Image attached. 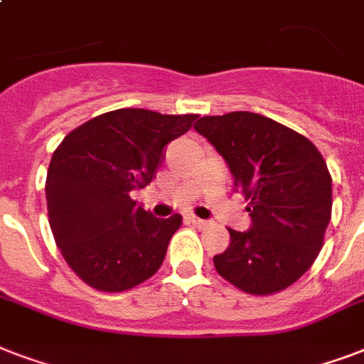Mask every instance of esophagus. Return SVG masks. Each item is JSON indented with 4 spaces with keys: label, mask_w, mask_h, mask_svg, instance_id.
<instances>
[{
    "label": "esophagus",
    "mask_w": 364,
    "mask_h": 364,
    "mask_svg": "<svg viewBox=\"0 0 364 364\" xmlns=\"http://www.w3.org/2000/svg\"><path fill=\"white\" fill-rule=\"evenodd\" d=\"M188 219H191V223H193L196 228H208V227H210V223L204 221V219H198V217L193 215V217H188Z\"/></svg>",
    "instance_id": "obj_1"
}]
</instances>
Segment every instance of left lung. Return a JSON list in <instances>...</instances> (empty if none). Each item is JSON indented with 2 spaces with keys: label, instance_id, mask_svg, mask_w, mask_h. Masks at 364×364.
Returning <instances> with one entry per match:
<instances>
[{
  "label": "left lung",
  "instance_id": "obj_1",
  "mask_svg": "<svg viewBox=\"0 0 364 364\" xmlns=\"http://www.w3.org/2000/svg\"><path fill=\"white\" fill-rule=\"evenodd\" d=\"M194 128L227 160L253 221L247 232L228 228L230 245L213 257L217 274L257 296L299 282L321 251L333 211L321 153L299 132L249 111L202 117Z\"/></svg>",
  "mask_w": 364,
  "mask_h": 364
}]
</instances>
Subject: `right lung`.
Here are the masks:
<instances>
[{"mask_svg":"<svg viewBox=\"0 0 364 364\" xmlns=\"http://www.w3.org/2000/svg\"><path fill=\"white\" fill-rule=\"evenodd\" d=\"M198 115L117 109L71 130L47 171L54 242L71 270L96 291L122 293L154 276L183 217L156 219L130 198L159 171L164 149Z\"/></svg>","mask_w":364,"mask_h":364,"instance_id":"right-lung-1","label":"right lung"}]
</instances>
